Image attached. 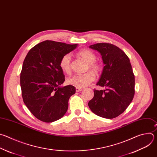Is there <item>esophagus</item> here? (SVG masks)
<instances>
[{
    "label": "esophagus",
    "instance_id": "34e87169",
    "mask_svg": "<svg viewBox=\"0 0 157 157\" xmlns=\"http://www.w3.org/2000/svg\"><path fill=\"white\" fill-rule=\"evenodd\" d=\"M75 90H76V92H78V91H82V89L80 88H75Z\"/></svg>",
    "mask_w": 157,
    "mask_h": 157
}]
</instances>
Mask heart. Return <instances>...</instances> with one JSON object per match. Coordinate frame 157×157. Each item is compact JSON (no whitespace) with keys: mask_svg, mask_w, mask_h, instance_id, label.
<instances>
[{"mask_svg":"<svg viewBox=\"0 0 157 157\" xmlns=\"http://www.w3.org/2000/svg\"><path fill=\"white\" fill-rule=\"evenodd\" d=\"M77 56L85 60L87 63V69H91L98 72L101 66L96 62L97 55L88 49H82L77 53ZM59 66L64 72L69 74L71 72V56L66 54L62 56L59 62ZM93 71H89L83 74L75 75L67 80L69 84L77 88H83L90 85L95 79L96 75Z\"/></svg>","mask_w":157,"mask_h":157,"instance_id":"heart-1","label":"heart"}]
</instances>
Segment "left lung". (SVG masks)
I'll list each match as a JSON object with an SVG mask.
<instances>
[{"label": "left lung", "mask_w": 157, "mask_h": 157, "mask_svg": "<svg viewBox=\"0 0 157 157\" xmlns=\"http://www.w3.org/2000/svg\"><path fill=\"white\" fill-rule=\"evenodd\" d=\"M98 51L105 66L97 85L105 90H94L88 106L95 114L113 119L129 106L135 93V77L130 60L120 48L109 43H100L89 46Z\"/></svg>", "instance_id": "obj_1"}]
</instances>
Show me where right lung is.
Here are the masks:
<instances>
[{
  "label": "right lung",
  "mask_w": 157,
  "mask_h": 157,
  "mask_svg": "<svg viewBox=\"0 0 157 157\" xmlns=\"http://www.w3.org/2000/svg\"><path fill=\"white\" fill-rule=\"evenodd\" d=\"M77 46L46 40L31 48L23 61L20 74L23 102L41 121H56L67 111L69 100L75 94V87L60 86L65 76L59 62Z\"/></svg>",
  "instance_id": "obj_1"
}]
</instances>
